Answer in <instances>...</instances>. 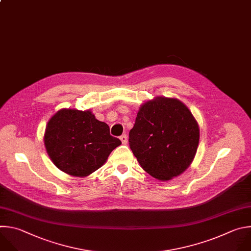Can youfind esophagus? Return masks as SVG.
Returning <instances> with one entry per match:
<instances>
[{
    "label": "esophagus",
    "instance_id": "esophagus-1",
    "mask_svg": "<svg viewBox=\"0 0 251 251\" xmlns=\"http://www.w3.org/2000/svg\"><path fill=\"white\" fill-rule=\"evenodd\" d=\"M120 139L122 140L123 144H126V142H127V136H126V134H123V135L120 137Z\"/></svg>",
    "mask_w": 251,
    "mask_h": 251
}]
</instances>
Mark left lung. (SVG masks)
<instances>
[{
	"label": "left lung",
	"mask_w": 251,
	"mask_h": 251,
	"mask_svg": "<svg viewBox=\"0 0 251 251\" xmlns=\"http://www.w3.org/2000/svg\"><path fill=\"white\" fill-rule=\"evenodd\" d=\"M199 139V126L190 110L178 99L156 97L139 108L128 142L142 169L167 181L190 166Z\"/></svg>",
	"instance_id": "obj_1"
}]
</instances>
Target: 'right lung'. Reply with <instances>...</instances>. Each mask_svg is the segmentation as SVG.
I'll list each match as a JSON object with an SVG mask.
<instances>
[{"instance_id": "obj_1", "label": "right lung", "mask_w": 251, "mask_h": 251, "mask_svg": "<svg viewBox=\"0 0 251 251\" xmlns=\"http://www.w3.org/2000/svg\"><path fill=\"white\" fill-rule=\"evenodd\" d=\"M122 141L91 111L62 109L47 123L46 151L54 165L68 175L86 177L102 167Z\"/></svg>"}]
</instances>
